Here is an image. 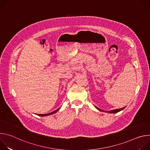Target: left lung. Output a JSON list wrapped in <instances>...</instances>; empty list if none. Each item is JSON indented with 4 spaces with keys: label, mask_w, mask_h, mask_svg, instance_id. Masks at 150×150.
Instances as JSON below:
<instances>
[{
    "label": "left lung",
    "mask_w": 150,
    "mask_h": 150,
    "mask_svg": "<svg viewBox=\"0 0 150 150\" xmlns=\"http://www.w3.org/2000/svg\"><path fill=\"white\" fill-rule=\"evenodd\" d=\"M96 108L97 109H98V110H100V111H101V112H104V111H103V110H102L100 109L99 108H97L96 106ZM125 108V107H124V108H122V109H118L112 110H110V111H107V112H107V113H117V112H120V111L122 110H123V109H124Z\"/></svg>",
    "instance_id": "left-lung-1"
}]
</instances>
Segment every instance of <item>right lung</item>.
Segmentation results:
<instances>
[{
    "label": "right lung",
    "instance_id": "right-lung-1",
    "mask_svg": "<svg viewBox=\"0 0 150 150\" xmlns=\"http://www.w3.org/2000/svg\"><path fill=\"white\" fill-rule=\"evenodd\" d=\"M59 109H60V108H59L58 109H57V110H56L55 111H54V112H51V113H47V114H41V115L40 114V115H38L40 116H49V115H53V114L56 113Z\"/></svg>",
    "mask_w": 150,
    "mask_h": 150
}]
</instances>
